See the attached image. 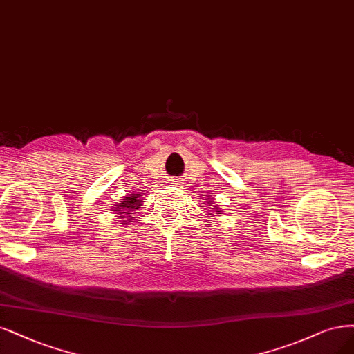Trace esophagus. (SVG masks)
I'll return each instance as SVG.
<instances>
[{"instance_id": "esophagus-1", "label": "esophagus", "mask_w": 354, "mask_h": 354, "mask_svg": "<svg viewBox=\"0 0 354 354\" xmlns=\"http://www.w3.org/2000/svg\"><path fill=\"white\" fill-rule=\"evenodd\" d=\"M171 185H177V186H183V185H181V183H180V181H178V180H173V183H171Z\"/></svg>"}]
</instances>
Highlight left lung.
<instances>
[{"instance_id": "left-lung-1", "label": "left lung", "mask_w": 354, "mask_h": 354, "mask_svg": "<svg viewBox=\"0 0 354 354\" xmlns=\"http://www.w3.org/2000/svg\"><path fill=\"white\" fill-rule=\"evenodd\" d=\"M209 206H211V209H214V206L211 205V201H209ZM219 212H221V211H218V209H216V214H219Z\"/></svg>"}]
</instances>
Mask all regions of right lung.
<instances>
[{
  "mask_svg": "<svg viewBox=\"0 0 354 354\" xmlns=\"http://www.w3.org/2000/svg\"><path fill=\"white\" fill-rule=\"evenodd\" d=\"M145 201L142 199V194L139 193H133V194H129V198L126 196L123 201H120L117 205H115V209L121 216H118L121 219V223L126 224V221H130V219L133 216H130V219H126V216L129 214H131L133 211L139 209V206H142Z\"/></svg>",
  "mask_w": 354,
  "mask_h": 354,
  "instance_id": "add662e5",
  "label": "right lung"
}]
</instances>
